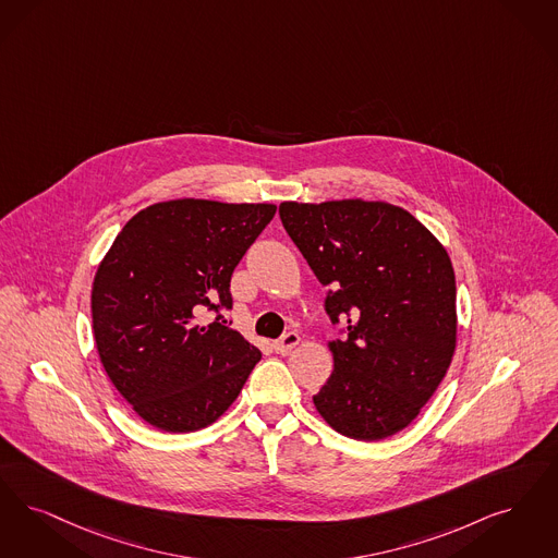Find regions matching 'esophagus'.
I'll return each mask as SVG.
<instances>
[{
  "label": "esophagus",
  "mask_w": 558,
  "mask_h": 558,
  "mask_svg": "<svg viewBox=\"0 0 558 558\" xmlns=\"http://www.w3.org/2000/svg\"><path fill=\"white\" fill-rule=\"evenodd\" d=\"M299 342H301V336L296 335V332H289V335L274 340V351L276 353H289Z\"/></svg>",
  "instance_id": "obj_1"
}]
</instances>
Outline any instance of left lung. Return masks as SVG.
Segmentation results:
<instances>
[{
    "mask_svg": "<svg viewBox=\"0 0 558 558\" xmlns=\"http://www.w3.org/2000/svg\"><path fill=\"white\" fill-rule=\"evenodd\" d=\"M280 220L344 322L335 369L313 397L338 434L381 440L411 424L457 347V284L440 241L384 201L280 203Z\"/></svg>",
    "mask_w": 558,
    "mask_h": 558,
    "instance_id": "8db88e82",
    "label": "left lung"
}]
</instances>
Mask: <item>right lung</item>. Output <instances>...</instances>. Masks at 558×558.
Segmentation results:
<instances>
[{
    "label": "right lung",
    "instance_id": "obj_1",
    "mask_svg": "<svg viewBox=\"0 0 558 558\" xmlns=\"http://www.w3.org/2000/svg\"><path fill=\"white\" fill-rule=\"evenodd\" d=\"M274 214L271 203L161 201L101 259L90 292L97 353L147 424L195 432L236 401L262 351L220 310H232V271ZM205 311L219 317L203 325Z\"/></svg>",
    "mask_w": 558,
    "mask_h": 558
}]
</instances>
